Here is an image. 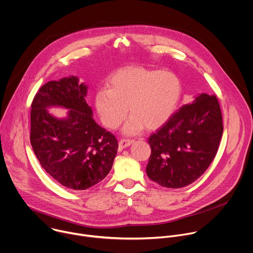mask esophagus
<instances>
[{"instance_id":"esophagus-1","label":"esophagus","mask_w":253,"mask_h":253,"mask_svg":"<svg viewBox=\"0 0 253 253\" xmlns=\"http://www.w3.org/2000/svg\"><path fill=\"white\" fill-rule=\"evenodd\" d=\"M132 143H133V141L130 140V139H121V140L119 141V148L125 149V148L129 147Z\"/></svg>"}]
</instances>
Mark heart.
I'll use <instances>...</instances> for the list:
<instances>
[{
	"mask_svg": "<svg viewBox=\"0 0 253 253\" xmlns=\"http://www.w3.org/2000/svg\"><path fill=\"white\" fill-rule=\"evenodd\" d=\"M106 84L107 89L95 94L97 113L106 127L115 129L124 120L128 107L132 116L124 127L126 134L163 126L181 97L180 81L170 72L129 67L114 73Z\"/></svg>",
	"mask_w": 253,
	"mask_h": 253,
	"instance_id": "obj_1",
	"label": "heart"
}]
</instances>
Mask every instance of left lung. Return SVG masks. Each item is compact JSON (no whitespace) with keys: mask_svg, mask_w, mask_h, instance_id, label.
<instances>
[{"mask_svg":"<svg viewBox=\"0 0 253 253\" xmlns=\"http://www.w3.org/2000/svg\"><path fill=\"white\" fill-rule=\"evenodd\" d=\"M223 117L216 95L201 93L148 139L150 179L168 188L187 186L209 168L219 149Z\"/></svg>","mask_w":253,"mask_h":253,"instance_id":"1","label":"left lung"}]
</instances>
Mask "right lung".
<instances>
[{
	"mask_svg": "<svg viewBox=\"0 0 253 253\" xmlns=\"http://www.w3.org/2000/svg\"><path fill=\"white\" fill-rule=\"evenodd\" d=\"M86 90L73 76L48 82L38 89L30 110V143L37 160L55 180L75 190L104 179L118 149L115 136L93 120ZM50 106L70 109L67 118L49 115Z\"/></svg>",
	"mask_w": 253,
	"mask_h": 253,
	"instance_id": "add662e5",
	"label": "right lung"
}]
</instances>
